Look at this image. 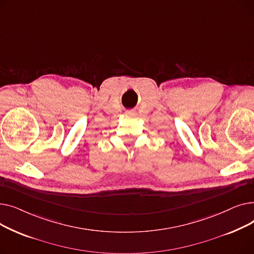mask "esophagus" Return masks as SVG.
Here are the masks:
<instances>
[{
    "instance_id": "34e87169",
    "label": "esophagus",
    "mask_w": 254,
    "mask_h": 254,
    "mask_svg": "<svg viewBox=\"0 0 254 254\" xmlns=\"http://www.w3.org/2000/svg\"><path fill=\"white\" fill-rule=\"evenodd\" d=\"M130 114H131V113H130Z\"/></svg>"
}]
</instances>
